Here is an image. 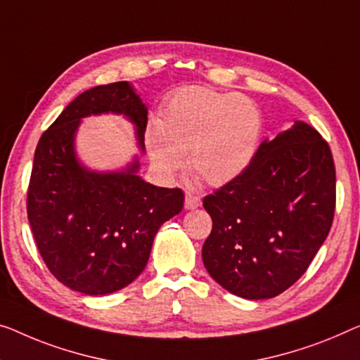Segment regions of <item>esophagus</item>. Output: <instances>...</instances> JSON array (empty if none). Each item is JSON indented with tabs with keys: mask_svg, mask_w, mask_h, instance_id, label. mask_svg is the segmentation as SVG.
Masks as SVG:
<instances>
[{
	"mask_svg": "<svg viewBox=\"0 0 360 360\" xmlns=\"http://www.w3.org/2000/svg\"><path fill=\"white\" fill-rule=\"evenodd\" d=\"M202 205V198L195 195V194H186V202H184V207L187 208V210H195V208H198Z\"/></svg>",
	"mask_w": 360,
	"mask_h": 360,
	"instance_id": "esophagus-1",
	"label": "esophagus"
}]
</instances>
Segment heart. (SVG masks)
I'll return each mask as SVG.
<instances>
[{"label":"heart","instance_id":"heart-1","mask_svg":"<svg viewBox=\"0 0 360 360\" xmlns=\"http://www.w3.org/2000/svg\"><path fill=\"white\" fill-rule=\"evenodd\" d=\"M262 127L259 106L249 96L191 85L166 98L146 141L160 173H178L189 153L192 173L208 186H224L254 162Z\"/></svg>","mask_w":360,"mask_h":360}]
</instances>
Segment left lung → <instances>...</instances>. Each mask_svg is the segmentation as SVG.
I'll use <instances>...</instances> for the list:
<instances>
[{"label":"left lung","instance_id":"obj_1","mask_svg":"<svg viewBox=\"0 0 360 360\" xmlns=\"http://www.w3.org/2000/svg\"><path fill=\"white\" fill-rule=\"evenodd\" d=\"M213 228L207 271L244 299H270L307 271L333 224L336 169L328 142L296 121L229 184L205 195Z\"/></svg>","mask_w":360,"mask_h":360}]
</instances>
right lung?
Wrapping results in <instances>:
<instances>
[{"instance_id": "right-lung-1", "label": "right lung", "mask_w": 360, "mask_h": 360, "mask_svg": "<svg viewBox=\"0 0 360 360\" xmlns=\"http://www.w3.org/2000/svg\"><path fill=\"white\" fill-rule=\"evenodd\" d=\"M122 112L147 127V106L127 82L98 85L69 103L41 134L27 189V217L43 262L58 281L89 296L127 286L146 268L160 226L184 205V192L127 171L92 173L74 157L80 117Z\"/></svg>"}]
</instances>
